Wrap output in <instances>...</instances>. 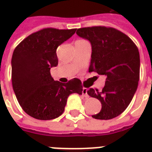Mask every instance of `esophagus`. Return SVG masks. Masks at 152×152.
<instances>
[{"instance_id": "obj_1", "label": "esophagus", "mask_w": 152, "mask_h": 152, "mask_svg": "<svg viewBox=\"0 0 152 152\" xmlns=\"http://www.w3.org/2000/svg\"><path fill=\"white\" fill-rule=\"evenodd\" d=\"M87 91H88L87 88H83V91H82L83 95V96L84 97H86V98H88V97H89V95H88V93H87Z\"/></svg>"}]
</instances>
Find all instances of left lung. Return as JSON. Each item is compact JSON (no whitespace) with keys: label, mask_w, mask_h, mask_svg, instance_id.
Segmentation results:
<instances>
[{"label":"left lung","mask_w":152,"mask_h":152,"mask_svg":"<svg viewBox=\"0 0 152 152\" xmlns=\"http://www.w3.org/2000/svg\"><path fill=\"white\" fill-rule=\"evenodd\" d=\"M76 34L92 45L89 72L106 77L102 90L91 88L87 91L89 96L102 104L101 111L92 117L102 120L115 118L129 106L138 88V47L126 34L113 27H83L78 29Z\"/></svg>","instance_id":"8db88e82"}]
</instances>
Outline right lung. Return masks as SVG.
<instances>
[{"label": "right lung", "instance_id": "right-lung-1", "mask_svg": "<svg viewBox=\"0 0 152 152\" xmlns=\"http://www.w3.org/2000/svg\"><path fill=\"white\" fill-rule=\"evenodd\" d=\"M76 30L42 29L22 40L13 53V89L21 108L33 118H57L63 114L69 95L83 93L79 79L63 83L50 75V69L58 65L56 49Z\"/></svg>", "mask_w": 152, "mask_h": 152}]
</instances>
